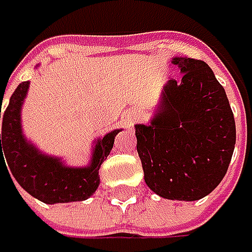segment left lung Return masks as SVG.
<instances>
[{"instance_id": "obj_1", "label": "left lung", "mask_w": 252, "mask_h": 252, "mask_svg": "<svg viewBox=\"0 0 252 252\" xmlns=\"http://www.w3.org/2000/svg\"><path fill=\"white\" fill-rule=\"evenodd\" d=\"M170 79L149 125L137 124V154L146 185L169 200L192 202L212 192L227 173L236 125L224 88L211 67L175 57Z\"/></svg>"}]
</instances>
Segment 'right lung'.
<instances>
[{
  "mask_svg": "<svg viewBox=\"0 0 252 252\" xmlns=\"http://www.w3.org/2000/svg\"><path fill=\"white\" fill-rule=\"evenodd\" d=\"M30 82H22L10 97V103L2 112L0 134V166L5 165L27 192L43 203L80 202L91 197L100 185L98 170L113 148L115 136L121 130H113L97 140L93 149L91 163L86 167H68L61 158L40 152L22 131L21 110L27 97ZM1 118V107H0ZM6 159H3V157ZM8 173V175H10ZM13 181V179H11Z\"/></svg>",
  "mask_w": 252,
  "mask_h": 252,
  "instance_id": "obj_1",
  "label": "right lung"
}]
</instances>
